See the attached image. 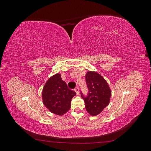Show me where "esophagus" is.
<instances>
[{"mask_svg":"<svg viewBox=\"0 0 151 151\" xmlns=\"http://www.w3.org/2000/svg\"><path fill=\"white\" fill-rule=\"evenodd\" d=\"M74 91L76 93V94H77V95L79 94V88H76L74 89Z\"/></svg>","mask_w":151,"mask_h":151,"instance_id":"obj_1","label":"esophagus"}]
</instances>
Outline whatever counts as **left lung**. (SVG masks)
<instances>
[{
    "mask_svg": "<svg viewBox=\"0 0 151 151\" xmlns=\"http://www.w3.org/2000/svg\"><path fill=\"white\" fill-rule=\"evenodd\" d=\"M86 81L89 89L88 95L84 97L81 93V96L87 112L91 116H96L109 104L111 91L106 81L96 72H87Z\"/></svg>",
    "mask_w": 151,
    "mask_h": 151,
    "instance_id": "obj_1",
    "label": "left lung"
}]
</instances>
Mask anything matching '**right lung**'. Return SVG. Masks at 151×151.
I'll list each match as a JSON object with an SVG mask.
<instances>
[{"instance_id":"1","label":"right lung","mask_w":151,"mask_h":151,"mask_svg":"<svg viewBox=\"0 0 151 151\" xmlns=\"http://www.w3.org/2000/svg\"><path fill=\"white\" fill-rule=\"evenodd\" d=\"M76 95V92L68 88L60 74H56L50 77L43 86V103L50 112L62 116L70 109L71 100Z\"/></svg>"}]
</instances>
